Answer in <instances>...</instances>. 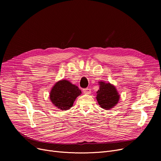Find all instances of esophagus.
I'll return each mask as SVG.
<instances>
[{
  "label": "esophagus",
  "instance_id": "1",
  "mask_svg": "<svg viewBox=\"0 0 161 161\" xmlns=\"http://www.w3.org/2000/svg\"><path fill=\"white\" fill-rule=\"evenodd\" d=\"M83 92H84V93H85V94H90L91 92V89H89V88L83 89Z\"/></svg>",
  "mask_w": 161,
  "mask_h": 161
}]
</instances>
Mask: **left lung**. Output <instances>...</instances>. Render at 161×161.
I'll return each mask as SVG.
<instances>
[{"instance_id": "8db88e82", "label": "left lung", "mask_w": 161, "mask_h": 161, "mask_svg": "<svg viewBox=\"0 0 161 161\" xmlns=\"http://www.w3.org/2000/svg\"><path fill=\"white\" fill-rule=\"evenodd\" d=\"M99 83L100 89L97 92V100L99 105L105 109L112 108L119 99L115 87L109 83L100 81Z\"/></svg>"}]
</instances>
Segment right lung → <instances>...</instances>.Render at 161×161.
I'll return each mask as SVG.
<instances>
[{
	"mask_svg": "<svg viewBox=\"0 0 161 161\" xmlns=\"http://www.w3.org/2000/svg\"><path fill=\"white\" fill-rule=\"evenodd\" d=\"M81 90L67 80L56 83L50 92V100L61 110L69 109L75 98L81 94Z\"/></svg>",
	"mask_w": 161,
	"mask_h": 161,
	"instance_id": "add662e5",
	"label": "right lung"
}]
</instances>
